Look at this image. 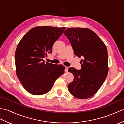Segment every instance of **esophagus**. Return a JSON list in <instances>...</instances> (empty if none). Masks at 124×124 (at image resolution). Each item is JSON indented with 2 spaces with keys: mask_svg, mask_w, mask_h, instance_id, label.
Instances as JSON below:
<instances>
[{
  "mask_svg": "<svg viewBox=\"0 0 124 124\" xmlns=\"http://www.w3.org/2000/svg\"><path fill=\"white\" fill-rule=\"evenodd\" d=\"M68 69H69V67H65V72H68Z\"/></svg>",
  "mask_w": 124,
  "mask_h": 124,
  "instance_id": "1",
  "label": "esophagus"
}]
</instances>
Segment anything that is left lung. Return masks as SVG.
<instances>
[{"label":"left lung","instance_id":"8db88e82","mask_svg":"<svg viewBox=\"0 0 124 124\" xmlns=\"http://www.w3.org/2000/svg\"><path fill=\"white\" fill-rule=\"evenodd\" d=\"M78 57L83 56L81 69L70 68L74 80L69 83L70 93L77 98H90L101 87L108 72L106 46L97 34L87 28H68L64 31Z\"/></svg>","mask_w":124,"mask_h":124}]
</instances>
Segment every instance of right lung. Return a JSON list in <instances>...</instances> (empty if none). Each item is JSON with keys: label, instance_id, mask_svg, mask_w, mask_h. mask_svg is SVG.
<instances>
[{"label": "right lung", "instance_id": "1", "mask_svg": "<svg viewBox=\"0 0 124 124\" xmlns=\"http://www.w3.org/2000/svg\"><path fill=\"white\" fill-rule=\"evenodd\" d=\"M65 28L37 26L28 31L18 43L15 56L16 72L29 93L42 95L48 93L64 73V66L45 63L43 59L51 53L54 43Z\"/></svg>", "mask_w": 124, "mask_h": 124}]
</instances>
